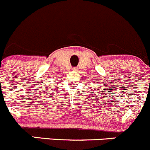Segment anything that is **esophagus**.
Instances as JSON below:
<instances>
[{
	"instance_id": "obj_1",
	"label": "esophagus",
	"mask_w": 150,
	"mask_h": 150,
	"mask_svg": "<svg viewBox=\"0 0 150 150\" xmlns=\"http://www.w3.org/2000/svg\"><path fill=\"white\" fill-rule=\"evenodd\" d=\"M72 70H78V68H77V67H74V68H72Z\"/></svg>"
}]
</instances>
